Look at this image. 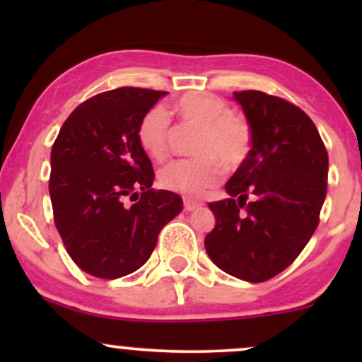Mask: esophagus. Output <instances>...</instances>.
I'll return each instance as SVG.
<instances>
[{
  "mask_svg": "<svg viewBox=\"0 0 362 362\" xmlns=\"http://www.w3.org/2000/svg\"><path fill=\"white\" fill-rule=\"evenodd\" d=\"M202 206V201H195L192 197H185L184 199V207L185 211H195Z\"/></svg>",
  "mask_w": 362,
  "mask_h": 362,
  "instance_id": "esophagus-1",
  "label": "esophagus"
}]
</instances>
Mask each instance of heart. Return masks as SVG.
I'll use <instances>...</instances> for the list:
<instances>
[{"mask_svg": "<svg viewBox=\"0 0 362 362\" xmlns=\"http://www.w3.org/2000/svg\"><path fill=\"white\" fill-rule=\"evenodd\" d=\"M182 122L197 124L194 151L190 158L170 161L158 172L163 189L185 195H199L214 185L228 170L238 168L250 156L253 132L243 115L230 112L226 102L209 93L192 91L175 103ZM173 132L172 114L165 105L156 103L144 112L138 126L139 146L153 160H163L170 148Z\"/></svg>", "mask_w": 362, "mask_h": 362, "instance_id": "1", "label": "heart"}]
</instances>
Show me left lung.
Segmentation results:
<instances>
[{"instance_id":"1","label":"left lung","mask_w":362,"mask_h":362,"mask_svg":"<svg viewBox=\"0 0 362 362\" xmlns=\"http://www.w3.org/2000/svg\"><path fill=\"white\" fill-rule=\"evenodd\" d=\"M252 126L250 156L226 182L230 197L209 202L216 226L206 252L221 271L264 282L289 267L320 223L328 155L300 107L264 91H235Z\"/></svg>"}]
</instances>
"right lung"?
I'll use <instances>...</instances> for the list:
<instances>
[{"label":"right lung","instance_id":"obj_1","mask_svg":"<svg viewBox=\"0 0 362 362\" xmlns=\"http://www.w3.org/2000/svg\"><path fill=\"white\" fill-rule=\"evenodd\" d=\"M167 91L122 86L95 95L62 124L51 151L54 223L74 264L102 279L138 271L161 228L184 209L180 195L155 190L139 146L144 112Z\"/></svg>","mask_w":362,"mask_h":362}]
</instances>
